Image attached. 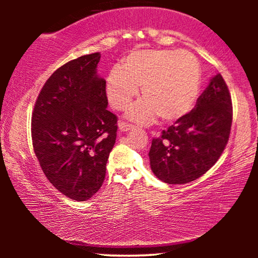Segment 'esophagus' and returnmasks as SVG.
<instances>
[{
    "label": "esophagus",
    "instance_id": "34e87169",
    "mask_svg": "<svg viewBox=\"0 0 258 258\" xmlns=\"http://www.w3.org/2000/svg\"><path fill=\"white\" fill-rule=\"evenodd\" d=\"M135 126L132 124H128V123H119V130L123 131V132H126V131H131V130H134Z\"/></svg>",
    "mask_w": 258,
    "mask_h": 258
}]
</instances>
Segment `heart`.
Instances as JSON below:
<instances>
[{"label": "heart", "mask_w": 258, "mask_h": 258, "mask_svg": "<svg viewBox=\"0 0 258 258\" xmlns=\"http://www.w3.org/2000/svg\"><path fill=\"white\" fill-rule=\"evenodd\" d=\"M145 100L127 112L128 118L147 123L158 115L175 123L189 113L200 91V68L189 52L139 50L125 56L120 67L109 72L106 94L111 106L125 110L139 94Z\"/></svg>", "instance_id": "1"}]
</instances>
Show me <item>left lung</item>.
<instances>
[{
  "label": "left lung",
  "mask_w": 258,
  "mask_h": 258,
  "mask_svg": "<svg viewBox=\"0 0 258 258\" xmlns=\"http://www.w3.org/2000/svg\"><path fill=\"white\" fill-rule=\"evenodd\" d=\"M232 101L221 74L214 76L195 109L152 140L151 171L168 184H185L204 175L229 141Z\"/></svg>",
  "instance_id": "8db88e82"
}]
</instances>
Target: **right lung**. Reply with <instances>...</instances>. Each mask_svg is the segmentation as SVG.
<instances>
[{
    "mask_svg": "<svg viewBox=\"0 0 258 258\" xmlns=\"http://www.w3.org/2000/svg\"><path fill=\"white\" fill-rule=\"evenodd\" d=\"M101 54L82 55L45 82L32 115L35 155L61 194L85 202L106 176L116 142L117 117L107 109L106 81L97 74Z\"/></svg>",
    "mask_w": 258,
    "mask_h": 258,
    "instance_id": "1",
    "label": "right lung"
}]
</instances>
